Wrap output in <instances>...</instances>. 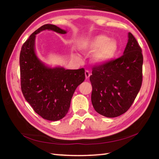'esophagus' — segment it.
Returning a JSON list of instances; mask_svg holds the SVG:
<instances>
[{
  "label": "esophagus",
  "instance_id": "obj_1",
  "mask_svg": "<svg viewBox=\"0 0 159 159\" xmlns=\"http://www.w3.org/2000/svg\"><path fill=\"white\" fill-rule=\"evenodd\" d=\"M85 78H86V79H88V78H89L90 76V75H91V74H90V72L88 71V70H85Z\"/></svg>",
  "mask_w": 159,
  "mask_h": 159
}]
</instances>
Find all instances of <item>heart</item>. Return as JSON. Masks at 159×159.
I'll use <instances>...</instances> for the list:
<instances>
[{"label": "heart", "instance_id": "heart-1", "mask_svg": "<svg viewBox=\"0 0 159 159\" xmlns=\"http://www.w3.org/2000/svg\"><path fill=\"white\" fill-rule=\"evenodd\" d=\"M79 48L83 52H93L92 61L94 64H103L111 60L116 55L118 44L114 39L104 35H98L90 40L83 41Z\"/></svg>", "mask_w": 159, "mask_h": 159}]
</instances>
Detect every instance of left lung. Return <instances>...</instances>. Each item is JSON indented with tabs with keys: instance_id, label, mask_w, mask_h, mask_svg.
I'll return each mask as SVG.
<instances>
[{
	"instance_id": "obj_1",
	"label": "left lung",
	"mask_w": 159,
	"mask_h": 159,
	"mask_svg": "<svg viewBox=\"0 0 159 159\" xmlns=\"http://www.w3.org/2000/svg\"><path fill=\"white\" fill-rule=\"evenodd\" d=\"M142 64L141 48L133 35L128 33L121 57L93 67L91 101L98 114L114 118L128 111L142 86Z\"/></svg>"
}]
</instances>
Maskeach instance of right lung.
Listing matches in <instances>:
<instances>
[{
	"instance_id": "add662e5",
	"label": "right lung",
	"mask_w": 159,
	"mask_h": 159,
	"mask_svg": "<svg viewBox=\"0 0 159 159\" xmlns=\"http://www.w3.org/2000/svg\"><path fill=\"white\" fill-rule=\"evenodd\" d=\"M43 30L66 33L55 25H45L26 40L20 56L21 89L35 112L44 119L56 121L68 113L74 91L85 80V70L45 66L35 52L36 35Z\"/></svg>"
}]
</instances>
